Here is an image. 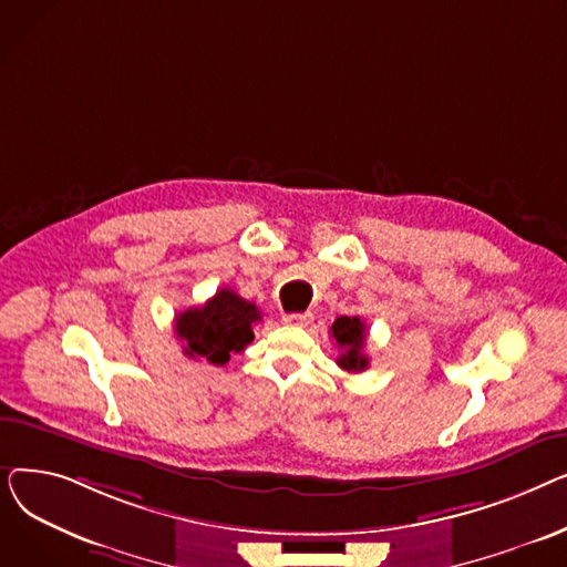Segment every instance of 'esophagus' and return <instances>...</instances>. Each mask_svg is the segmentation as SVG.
<instances>
[{"instance_id":"1","label":"esophagus","mask_w":567,"mask_h":567,"mask_svg":"<svg viewBox=\"0 0 567 567\" xmlns=\"http://www.w3.org/2000/svg\"><path fill=\"white\" fill-rule=\"evenodd\" d=\"M282 319L289 326H308L312 321V312H289Z\"/></svg>"}]
</instances>
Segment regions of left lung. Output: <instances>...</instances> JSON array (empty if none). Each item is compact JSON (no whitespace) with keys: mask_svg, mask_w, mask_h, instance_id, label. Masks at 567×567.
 I'll return each instance as SVG.
<instances>
[{"mask_svg":"<svg viewBox=\"0 0 567 567\" xmlns=\"http://www.w3.org/2000/svg\"><path fill=\"white\" fill-rule=\"evenodd\" d=\"M365 336L368 329L361 317H338L331 326V338L336 340L338 349H342L338 365L347 372H363L368 370V355H365Z\"/></svg>","mask_w":567,"mask_h":567,"instance_id":"1","label":"left lung"}]
</instances>
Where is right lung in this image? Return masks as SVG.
Listing matches in <instances>:
<instances>
[{
    "label": "right lung",
    "mask_w": 567,
    "mask_h": 567,
    "mask_svg": "<svg viewBox=\"0 0 567 567\" xmlns=\"http://www.w3.org/2000/svg\"><path fill=\"white\" fill-rule=\"evenodd\" d=\"M259 310L231 289H220L202 308H188L174 317V331L184 342L190 359H204L212 365H225L234 353L244 351L252 340V323Z\"/></svg>",
    "instance_id": "right-lung-1"
}]
</instances>
